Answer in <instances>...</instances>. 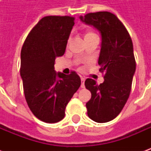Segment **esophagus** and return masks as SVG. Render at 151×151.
Segmentation results:
<instances>
[{
  "instance_id": "34e87169",
  "label": "esophagus",
  "mask_w": 151,
  "mask_h": 151,
  "mask_svg": "<svg viewBox=\"0 0 151 151\" xmlns=\"http://www.w3.org/2000/svg\"><path fill=\"white\" fill-rule=\"evenodd\" d=\"M81 87L84 88L85 87V78H81Z\"/></svg>"
}]
</instances>
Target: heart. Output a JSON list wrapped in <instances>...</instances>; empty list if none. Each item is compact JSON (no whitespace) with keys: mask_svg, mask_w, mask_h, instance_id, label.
Instances as JSON below:
<instances>
[{"mask_svg":"<svg viewBox=\"0 0 151 151\" xmlns=\"http://www.w3.org/2000/svg\"><path fill=\"white\" fill-rule=\"evenodd\" d=\"M92 35H96L94 31H87L85 35V38L86 37H89V36H92Z\"/></svg>","mask_w":151,"mask_h":151,"instance_id":"obj_1","label":"heart"}]
</instances>
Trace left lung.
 <instances>
[{
  "label": "left lung",
  "instance_id": "obj_1",
  "mask_svg": "<svg viewBox=\"0 0 151 151\" xmlns=\"http://www.w3.org/2000/svg\"><path fill=\"white\" fill-rule=\"evenodd\" d=\"M80 19L101 33L98 63L104 82L97 85L93 79L86 80V88L91 93L86 106L92 120L105 123L120 114L129 97L136 69L133 42L123 23L110 12L89 13Z\"/></svg>",
  "mask_w": 151,
  "mask_h": 151
}]
</instances>
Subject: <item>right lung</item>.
Masks as SVG:
<instances>
[{"label": "right lung", "instance_id": "add662e5", "mask_svg": "<svg viewBox=\"0 0 151 151\" xmlns=\"http://www.w3.org/2000/svg\"><path fill=\"white\" fill-rule=\"evenodd\" d=\"M73 17L46 16L38 22L26 38L21 51V74L28 107L35 116L46 123H56L65 117V108L81 86L73 71L56 73V56L65 52Z\"/></svg>", "mask_w": 151, "mask_h": 151}]
</instances>
